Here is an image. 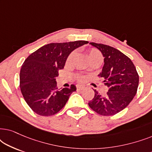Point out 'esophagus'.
Returning a JSON list of instances; mask_svg holds the SVG:
<instances>
[{
  "label": "esophagus",
  "mask_w": 152,
  "mask_h": 152,
  "mask_svg": "<svg viewBox=\"0 0 152 152\" xmlns=\"http://www.w3.org/2000/svg\"><path fill=\"white\" fill-rule=\"evenodd\" d=\"M84 88V86H83V85H77V89L78 91H82Z\"/></svg>",
  "instance_id": "esophagus-1"
}]
</instances>
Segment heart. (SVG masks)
I'll return each mask as SVG.
<instances>
[{
	"mask_svg": "<svg viewBox=\"0 0 152 152\" xmlns=\"http://www.w3.org/2000/svg\"><path fill=\"white\" fill-rule=\"evenodd\" d=\"M76 55V53L75 52H72L70 54V55L68 56V59H67V63L70 64L71 63V61L73 60V59L75 57ZM88 57L89 61H91L95 59H102V56L101 53H99V51L97 50L96 49H91L89 50L88 53ZM77 80L80 81V82H83V81L85 80V77L84 76H80L77 77Z\"/></svg>",
	"mask_w": 152,
	"mask_h": 152,
	"instance_id": "obj_1",
	"label": "heart"
}]
</instances>
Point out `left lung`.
<instances>
[{
    "label": "left lung",
    "instance_id": "obj_1",
    "mask_svg": "<svg viewBox=\"0 0 152 152\" xmlns=\"http://www.w3.org/2000/svg\"><path fill=\"white\" fill-rule=\"evenodd\" d=\"M102 54L104 66L98 75L109 88L105 95L94 90L95 96L88 106L99 115L109 116L119 113L127 107L136 94L139 76L129 58L109 45L91 42Z\"/></svg>",
    "mask_w": 152,
    "mask_h": 152
}]
</instances>
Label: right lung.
Segmentation results:
<instances>
[{
	"mask_svg": "<svg viewBox=\"0 0 152 152\" xmlns=\"http://www.w3.org/2000/svg\"><path fill=\"white\" fill-rule=\"evenodd\" d=\"M86 41L52 43L31 54L23 64L20 71V88L25 100L39 115L50 116L58 113L76 91L70 88L58 90L56 77L63 69L70 53L87 44Z\"/></svg>",
	"mask_w": 152,
	"mask_h": 152,
	"instance_id": "right-lung-1",
	"label": "right lung"
}]
</instances>
